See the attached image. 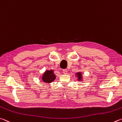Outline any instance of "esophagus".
I'll use <instances>...</instances> for the list:
<instances>
[{
	"label": "esophagus",
	"mask_w": 122,
	"mask_h": 122,
	"mask_svg": "<svg viewBox=\"0 0 122 122\" xmlns=\"http://www.w3.org/2000/svg\"><path fill=\"white\" fill-rule=\"evenodd\" d=\"M63 73L65 74H66L67 73V70L66 69H63Z\"/></svg>",
	"instance_id": "obj_1"
}]
</instances>
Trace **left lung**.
I'll list each match as a JSON object with an SVG mask.
<instances>
[{
	"instance_id": "1",
	"label": "left lung",
	"mask_w": 122,
	"mask_h": 122,
	"mask_svg": "<svg viewBox=\"0 0 122 122\" xmlns=\"http://www.w3.org/2000/svg\"><path fill=\"white\" fill-rule=\"evenodd\" d=\"M77 74V75H78V79L79 80H80L81 79V73H79H79H76Z\"/></svg>"
}]
</instances>
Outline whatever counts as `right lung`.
Listing matches in <instances>:
<instances>
[{
	"label": "right lung",
	"instance_id": "obj_1",
	"mask_svg": "<svg viewBox=\"0 0 122 122\" xmlns=\"http://www.w3.org/2000/svg\"><path fill=\"white\" fill-rule=\"evenodd\" d=\"M56 78V76L53 74L52 70L51 71H46L45 73L43 75L42 80L45 82L50 83L55 80Z\"/></svg>",
	"mask_w": 122,
	"mask_h": 122
}]
</instances>
